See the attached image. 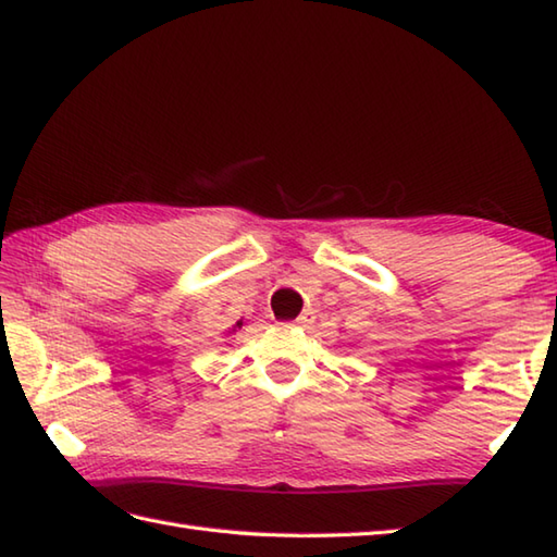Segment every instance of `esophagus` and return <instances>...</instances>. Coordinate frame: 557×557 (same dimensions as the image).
Returning a JSON list of instances; mask_svg holds the SVG:
<instances>
[{"mask_svg": "<svg viewBox=\"0 0 557 557\" xmlns=\"http://www.w3.org/2000/svg\"><path fill=\"white\" fill-rule=\"evenodd\" d=\"M312 320H314L312 312H302L300 318L296 320V327H308V324H312Z\"/></svg>", "mask_w": 557, "mask_h": 557, "instance_id": "obj_1", "label": "esophagus"}]
</instances>
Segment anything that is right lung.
Wrapping results in <instances>:
<instances>
[{
  "label": "right lung",
  "mask_w": 557,
  "mask_h": 557,
  "mask_svg": "<svg viewBox=\"0 0 557 557\" xmlns=\"http://www.w3.org/2000/svg\"><path fill=\"white\" fill-rule=\"evenodd\" d=\"M237 327H243V322H237Z\"/></svg>",
  "instance_id": "right-lung-1"
}]
</instances>
